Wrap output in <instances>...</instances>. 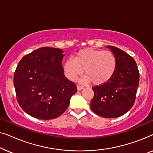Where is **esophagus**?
Instances as JSON below:
<instances>
[{
	"instance_id": "1",
	"label": "esophagus",
	"mask_w": 153,
	"mask_h": 153,
	"mask_svg": "<svg viewBox=\"0 0 153 153\" xmlns=\"http://www.w3.org/2000/svg\"><path fill=\"white\" fill-rule=\"evenodd\" d=\"M76 88H77V91H81V90H83L84 88V86H83V85H76Z\"/></svg>"
}]
</instances>
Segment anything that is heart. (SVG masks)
<instances>
[{
	"mask_svg": "<svg viewBox=\"0 0 153 153\" xmlns=\"http://www.w3.org/2000/svg\"><path fill=\"white\" fill-rule=\"evenodd\" d=\"M117 62L111 51L85 48L76 52L72 58L63 62L62 70L67 78L75 81L81 76L84 70L82 81H91L95 85H102L107 82L114 76Z\"/></svg>",
	"mask_w": 153,
	"mask_h": 153,
	"instance_id": "1",
	"label": "heart"
}]
</instances>
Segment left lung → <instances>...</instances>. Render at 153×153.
Instances as JSON below:
<instances>
[{
  "mask_svg": "<svg viewBox=\"0 0 153 153\" xmlns=\"http://www.w3.org/2000/svg\"><path fill=\"white\" fill-rule=\"evenodd\" d=\"M106 47L116 58V70L107 82L93 88L94 97L91 108L95 114L103 118H118L134 105L139 72L134 59L129 54L113 46Z\"/></svg>",
  "mask_w": 153,
  "mask_h": 153,
  "instance_id": "left-lung-1",
  "label": "left lung"
}]
</instances>
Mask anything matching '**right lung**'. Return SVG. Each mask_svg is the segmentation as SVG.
<instances>
[{
  "label": "right lung",
  "mask_w": 153,
  "mask_h": 153,
  "mask_svg": "<svg viewBox=\"0 0 153 153\" xmlns=\"http://www.w3.org/2000/svg\"><path fill=\"white\" fill-rule=\"evenodd\" d=\"M60 49L42 47L24 56L14 76L16 98L26 114L41 120L59 117L65 111L76 85L64 75Z\"/></svg>",
  "instance_id": "obj_1"
}]
</instances>
